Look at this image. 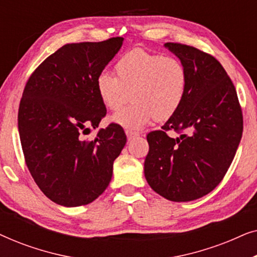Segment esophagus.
Returning a JSON list of instances; mask_svg holds the SVG:
<instances>
[{"label": "esophagus", "mask_w": 257, "mask_h": 257, "mask_svg": "<svg viewBox=\"0 0 257 257\" xmlns=\"http://www.w3.org/2000/svg\"><path fill=\"white\" fill-rule=\"evenodd\" d=\"M125 133H126V137H127V140H132L133 138H136V137L138 136V133L130 131V130H126Z\"/></svg>", "instance_id": "obj_1"}]
</instances>
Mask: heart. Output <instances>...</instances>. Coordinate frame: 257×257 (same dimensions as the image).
I'll use <instances>...</instances> for the list:
<instances>
[{"mask_svg":"<svg viewBox=\"0 0 257 257\" xmlns=\"http://www.w3.org/2000/svg\"><path fill=\"white\" fill-rule=\"evenodd\" d=\"M117 77L100 72L96 79L98 97L105 107L118 111L130 99L133 103L110 118L114 124L138 131L153 118L170 119L181 106L188 87V72L174 57L137 48L115 64Z\"/></svg>","mask_w":257,"mask_h":257,"instance_id":"heart-1","label":"heart"}]
</instances>
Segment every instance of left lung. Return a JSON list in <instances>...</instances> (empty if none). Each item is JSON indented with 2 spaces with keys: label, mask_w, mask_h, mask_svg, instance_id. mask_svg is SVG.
<instances>
[{
  "label": "left lung",
  "mask_w": 257,
  "mask_h": 257,
  "mask_svg": "<svg viewBox=\"0 0 257 257\" xmlns=\"http://www.w3.org/2000/svg\"><path fill=\"white\" fill-rule=\"evenodd\" d=\"M184 63L187 93L161 131L147 135L150 151L144 173L151 188L165 199L187 202L220 184L240 144L243 119L236 90L213 56L189 45H164ZM182 135L174 140L166 131Z\"/></svg>",
  "instance_id": "1"
}]
</instances>
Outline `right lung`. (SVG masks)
Wrapping results in <instances>:
<instances>
[{
    "label": "right lung",
    "mask_w": 257,
    "mask_h": 257,
    "mask_svg": "<svg viewBox=\"0 0 257 257\" xmlns=\"http://www.w3.org/2000/svg\"><path fill=\"white\" fill-rule=\"evenodd\" d=\"M124 38L65 44L30 76L19 108L24 159L35 182L51 201L87 205L110 184L113 161L126 144L117 124L99 128L106 114L96 79L120 50Z\"/></svg>",
    "instance_id": "add662e5"
}]
</instances>
